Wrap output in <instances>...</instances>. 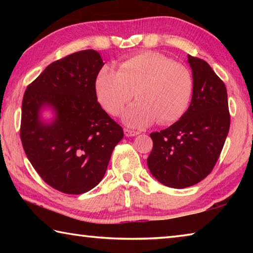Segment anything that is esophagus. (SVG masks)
<instances>
[{"instance_id": "34e87169", "label": "esophagus", "mask_w": 253, "mask_h": 253, "mask_svg": "<svg viewBox=\"0 0 253 253\" xmlns=\"http://www.w3.org/2000/svg\"><path fill=\"white\" fill-rule=\"evenodd\" d=\"M124 132H125V135L127 137H132V136H137L139 134V131H135V130H131V129H128V128H125L124 129Z\"/></svg>"}]
</instances>
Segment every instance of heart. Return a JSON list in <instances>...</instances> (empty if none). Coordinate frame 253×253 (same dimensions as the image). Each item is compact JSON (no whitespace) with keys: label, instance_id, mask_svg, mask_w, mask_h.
I'll list each match as a JSON object with an SVG mask.
<instances>
[{"label":"heart","instance_id":"obj_1","mask_svg":"<svg viewBox=\"0 0 253 253\" xmlns=\"http://www.w3.org/2000/svg\"><path fill=\"white\" fill-rule=\"evenodd\" d=\"M193 89V76L185 65L151 51L123 60L116 71L104 67L95 80L97 100L113 116L135 92L138 100L123 115L132 127L148 126L156 119L162 125L178 121L190 106Z\"/></svg>","mask_w":253,"mask_h":253}]
</instances>
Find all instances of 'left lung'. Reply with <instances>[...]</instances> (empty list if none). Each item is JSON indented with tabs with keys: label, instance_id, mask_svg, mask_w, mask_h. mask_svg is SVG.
Instances as JSON below:
<instances>
[{
	"label": "left lung",
	"instance_id": "left-lung-1",
	"mask_svg": "<svg viewBox=\"0 0 253 253\" xmlns=\"http://www.w3.org/2000/svg\"><path fill=\"white\" fill-rule=\"evenodd\" d=\"M194 89L191 105L179 121L152 132L147 158L154 177L164 185L184 188L212 172L230 128L228 93L207 61L188 55Z\"/></svg>",
	"mask_w": 253,
	"mask_h": 253
}]
</instances>
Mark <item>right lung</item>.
Masks as SVG:
<instances>
[{"instance_id": "right-lung-1", "label": "right lung", "mask_w": 253, "mask_h": 253, "mask_svg": "<svg viewBox=\"0 0 253 253\" xmlns=\"http://www.w3.org/2000/svg\"><path fill=\"white\" fill-rule=\"evenodd\" d=\"M102 66L97 51H78L49 65L24 92L23 149L41 178L62 193L83 194L95 187L124 137L97 101L95 80ZM45 105L56 113L49 124L40 118Z\"/></svg>"}]
</instances>
